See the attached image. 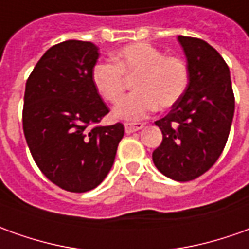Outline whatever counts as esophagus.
<instances>
[{
    "instance_id": "esophagus-1",
    "label": "esophagus",
    "mask_w": 249,
    "mask_h": 249,
    "mask_svg": "<svg viewBox=\"0 0 249 249\" xmlns=\"http://www.w3.org/2000/svg\"><path fill=\"white\" fill-rule=\"evenodd\" d=\"M143 126H145L143 123H124V130L127 134H131V133H135V131L143 128Z\"/></svg>"
}]
</instances>
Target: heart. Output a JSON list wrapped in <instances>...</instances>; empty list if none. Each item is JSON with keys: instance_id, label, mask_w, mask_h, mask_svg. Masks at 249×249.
<instances>
[{"instance_id": "heart-1", "label": "heart", "mask_w": 249, "mask_h": 249, "mask_svg": "<svg viewBox=\"0 0 249 249\" xmlns=\"http://www.w3.org/2000/svg\"><path fill=\"white\" fill-rule=\"evenodd\" d=\"M114 63L97 62L92 69L96 90L108 103H117L125 89L124 76H137L136 93L112 109L115 119L138 122L157 108L172 107L184 93L187 65L179 56H165L147 43H133L116 50Z\"/></svg>"}]
</instances>
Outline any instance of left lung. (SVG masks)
Here are the masks:
<instances>
[{"instance_id":"1","label":"left lung","mask_w":249,"mask_h":249,"mask_svg":"<svg viewBox=\"0 0 249 249\" xmlns=\"http://www.w3.org/2000/svg\"><path fill=\"white\" fill-rule=\"evenodd\" d=\"M187 58L188 84L167 116L156 122L162 133L152 154L156 168L176 181L205 174L218 160L234 114L231 71L218 51L202 39L178 36Z\"/></svg>"}]
</instances>
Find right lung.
<instances>
[{"label": "right lung", "mask_w": 249, "mask_h": 249, "mask_svg": "<svg viewBox=\"0 0 249 249\" xmlns=\"http://www.w3.org/2000/svg\"><path fill=\"white\" fill-rule=\"evenodd\" d=\"M93 43L66 40L49 49L27 80L23 128L36 165L70 193L90 191L112 168L122 123L90 127L108 114L92 81Z\"/></svg>", "instance_id": "obj_1"}]
</instances>
